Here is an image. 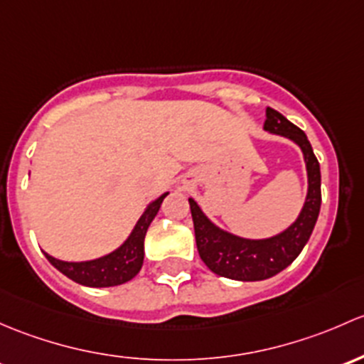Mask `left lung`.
Masks as SVG:
<instances>
[{
    "label": "left lung",
    "mask_w": 364,
    "mask_h": 364,
    "mask_svg": "<svg viewBox=\"0 0 364 364\" xmlns=\"http://www.w3.org/2000/svg\"><path fill=\"white\" fill-rule=\"evenodd\" d=\"M264 129L293 140L305 157L309 193L298 219L287 230L263 240L237 237L217 228L189 198L200 257L217 275L242 282L269 279L293 263L309 242L321 210V168L306 134L269 107L266 108Z\"/></svg>",
    "instance_id": "obj_1"
}]
</instances>
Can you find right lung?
I'll list each match as a JSON object with an SVG mask.
<instances>
[{
    "label": "right lung",
    "instance_id": "right-lung-1",
    "mask_svg": "<svg viewBox=\"0 0 364 364\" xmlns=\"http://www.w3.org/2000/svg\"><path fill=\"white\" fill-rule=\"evenodd\" d=\"M168 193L163 196L157 198L152 201L141 217L138 219L136 226L131 231V235L122 243L119 249L114 252L107 254V256L98 257L92 261H80V263H68V261L55 259V257L48 256L45 252V257L50 261L54 268H58L63 275H66L73 282L82 284L87 287H112V286H121V284L127 282L133 277L138 275L144 264V240L145 233H147L149 226L154 220V217L159 212L161 203Z\"/></svg>",
    "mask_w": 364,
    "mask_h": 364
}]
</instances>
